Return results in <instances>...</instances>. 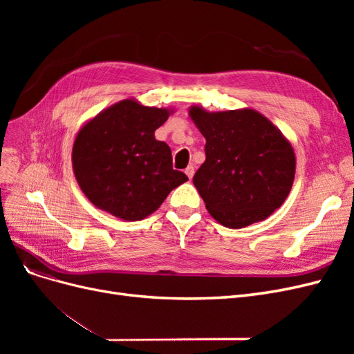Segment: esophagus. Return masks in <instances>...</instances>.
Returning a JSON list of instances; mask_svg holds the SVG:
<instances>
[{"label":"esophagus","mask_w":354,"mask_h":354,"mask_svg":"<svg viewBox=\"0 0 354 354\" xmlns=\"http://www.w3.org/2000/svg\"><path fill=\"white\" fill-rule=\"evenodd\" d=\"M185 173H186V176H187L189 178L194 177V174H195V168H194V165H189V167L185 169Z\"/></svg>","instance_id":"34e87169"}]
</instances>
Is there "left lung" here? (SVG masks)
<instances>
[{"instance_id": "8db88e82", "label": "left lung", "mask_w": 354, "mask_h": 354, "mask_svg": "<svg viewBox=\"0 0 354 354\" xmlns=\"http://www.w3.org/2000/svg\"><path fill=\"white\" fill-rule=\"evenodd\" d=\"M189 116L207 140L194 185L212 218L242 229L272 216L294 183L291 142L251 108L209 112L190 106Z\"/></svg>"}]
</instances>
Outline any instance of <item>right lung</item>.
<instances>
[{"instance_id": "1", "label": "right lung", "mask_w": 354, "mask_h": 354, "mask_svg": "<svg viewBox=\"0 0 354 354\" xmlns=\"http://www.w3.org/2000/svg\"><path fill=\"white\" fill-rule=\"evenodd\" d=\"M173 112L125 99L80 128L72 147V168L93 205L121 220L138 221L189 180L173 169L169 146L155 138L156 128Z\"/></svg>"}]
</instances>
